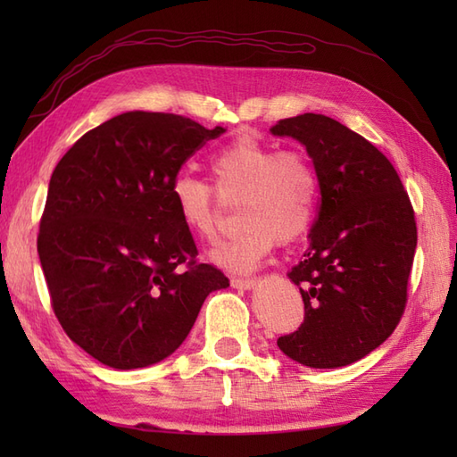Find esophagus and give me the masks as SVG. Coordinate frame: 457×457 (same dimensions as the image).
<instances>
[{"instance_id":"obj_1","label":"esophagus","mask_w":457,"mask_h":457,"mask_svg":"<svg viewBox=\"0 0 457 457\" xmlns=\"http://www.w3.org/2000/svg\"><path fill=\"white\" fill-rule=\"evenodd\" d=\"M257 280L255 278H241V277H231V287L241 288V290H249L255 287Z\"/></svg>"}]
</instances>
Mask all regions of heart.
Here are the masks:
<instances>
[{
    "label": "heart",
    "mask_w": 457,
    "mask_h": 457,
    "mask_svg": "<svg viewBox=\"0 0 457 457\" xmlns=\"http://www.w3.org/2000/svg\"><path fill=\"white\" fill-rule=\"evenodd\" d=\"M210 170L221 198L239 200L244 229L212 249L213 263L247 273L278 244H293L312 228L318 208V174L300 151H278L253 137H239L220 149ZM170 200L182 228L192 237L213 241L220 234L221 204L202 179L179 174Z\"/></svg>",
    "instance_id": "b5f03b06"
}]
</instances>
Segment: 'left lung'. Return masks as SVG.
I'll list each match as a JSON object with an SVG mask.
<instances>
[{"label":"left lung","instance_id":"left-lung-1","mask_svg":"<svg viewBox=\"0 0 457 457\" xmlns=\"http://www.w3.org/2000/svg\"><path fill=\"white\" fill-rule=\"evenodd\" d=\"M270 133L304 145L320 184L310 245L288 273L304 322L277 345L306 367H344L401 322L416 251L412 204L391 161L328 115L280 120Z\"/></svg>","mask_w":457,"mask_h":457}]
</instances>
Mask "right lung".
<instances>
[{"mask_svg": "<svg viewBox=\"0 0 457 457\" xmlns=\"http://www.w3.org/2000/svg\"><path fill=\"white\" fill-rule=\"evenodd\" d=\"M223 128L128 112L90 129L48 182L37 251L54 316L113 369L162 361L187 339L204 300L229 287L198 263L170 200L180 167Z\"/></svg>", "mask_w": 457, "mask_h": 457, "instance_id": "right-lung-1", "label": "right lung"}]
</instances>
